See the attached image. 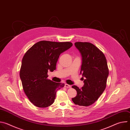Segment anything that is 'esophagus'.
<instances>
[{
  "mask_svg": "<svg viewBox=\"0 0 130 130\" xmlns=\"http://www.w3.org/2000/svg\"><path fill=\"white\" fill-rule=\"evenodd\" d=\"M65 87H66V88H70L71 87V85H70L69 84H65Z\"/></svg>",
  "mask_w": 130,
  "mask_h": 130,
  "instance_id": "obj_1",
  "label": "esophagus"
}]
</instances>
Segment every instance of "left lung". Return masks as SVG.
<instances>
[{
    "label": "left lung",
    "instance_id": "1",
    "mask_svg": "<svg viewBox=\"0 0 130 130\" xmlns=\"http://www.w3.org/2000/svg\"><path fill=\"white\" fill-rule=\"evenodd\" d=\"M75 45L81 54L80 73L85 79L81 88L72 86L77 92L72 100L76 105L87 106L94 103L105 90L109 71L104 54L94 45L80 42Z\"/></svg>",
    "mask_w": 130,
    "mask_h": 130
}]
</instances>
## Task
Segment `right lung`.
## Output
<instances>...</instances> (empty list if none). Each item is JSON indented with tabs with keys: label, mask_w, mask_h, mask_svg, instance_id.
<instances>
[{
	"label": "right lung",
	"mask_w": 130,
	"mask_h": 130,
	"mask_svg": "<svg viewBox=\"0 0 130 130\" xmlns=\"http://www.w3.org/2000/svg\"><path fill=\"white\" fill-rule=\"evenodd\" d=\"M72 46L71 42L42 41L33 45L25 54L20 69L24 92L35 106L47 107L54 101L56 92L64 86L47 79L48 71L56 69L61 53Z\"/></svg>",
	"instance_id": "1"
}]
</instances>
